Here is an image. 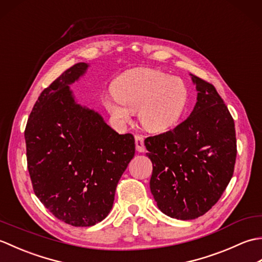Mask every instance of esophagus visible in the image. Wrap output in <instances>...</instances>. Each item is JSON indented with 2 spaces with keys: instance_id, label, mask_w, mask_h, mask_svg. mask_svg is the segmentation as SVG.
Instances as JSON below:
<instances>
[{
  "instance_id": "esophagus-1",
  "label": "esophagus",
  "mask_w": 262,
  "mask_h": 262,
  "mask_svg": "<svg viewBox=\"0 0 262 262\" xmlns=\"http://www.w3.org/2000/svg\"><path fill=\"white\" fill-rule=\"evenodd\" d=\"M135 144L137 152L143 153L145 152V145H144V136L143 135H135Z\"/></svg>"
}]
</instances>
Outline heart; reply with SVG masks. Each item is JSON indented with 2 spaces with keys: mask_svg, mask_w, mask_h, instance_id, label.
Returning <instances> with one entry per match:
<instances>
[{
  "mask_svg": "<svg viewBox=\"0 0 262 262\" xmlns=\"http://www.w3.org/2000/svg\"><path fill=\"white\" fill-rule=\"evenodd\" d=\"M114 96L103 105L119 125H126L138 110L142 126L151 133H164L176 127L187 109L189 92L182 80L160 70L136 68L114 81Z\"/></svg>",
  "mask_w": 262,
  "mask_h": 262,
  "instance_id": "1",
  "label": "heart"
}]
</instances>
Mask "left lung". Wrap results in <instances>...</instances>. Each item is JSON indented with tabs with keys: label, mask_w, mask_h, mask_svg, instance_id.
<instances>
[{
	"label": "left lung",
	"mask_w": 262,
	"mask_h": 262,
	"mask_svg": "<svg viewBox=\"0 0 262 262\" xmlns=\"http://www.w3.org/2000/svg\"><path fill=\"white\" fill-rule=\"evenodd\" d=\"M198 91L188 118L174 129L145 138L152 161L149 188L160 210L194 220L219 202L234 172V120L211 83L191 74Z\"/></svg>",
	"instance_id": "left-lung-1"
}]
</instances>
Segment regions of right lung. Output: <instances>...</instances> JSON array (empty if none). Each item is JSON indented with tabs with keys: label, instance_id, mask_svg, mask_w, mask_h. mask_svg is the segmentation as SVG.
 Masks as SVG:
<instances>
[{
	"label": "right lung",
	"instance_id": "add662e5",
	"mask_svg": "<svg viewBox=\"0 0 262 262\" xmlns=\"http://www.w3.org/2000/svg\"><path fill=\"white\" fill-rule=\"evenodd\" d=\"M88 66L73 65L40 93L25 130L33 191L55 217L73 226L107 217L135 154L134 136L119 135L96 111L75 102L69 84Z\"/></svg>",
	"mask_w": 262,
	"mask_h": 262
}]
</instances>
